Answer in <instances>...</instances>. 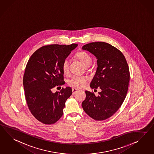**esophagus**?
Returning a JSON list of instances; mask_svg holds the SVG:
<instances>
[{"instance_id": "1", "label": "esophagus", "mask_w": 154, "mask_h": 154, "mask_svg": "<svg viewBox=\"0 0 154 154\" xmlns=\"http://www.w3.org/2000/svg\"><path fill=\"white\" fill-rule=\"evenodd\" d=\"M79 91V90L76 88H72V94L74 95L77 92Z\"/></svg>"}]
</instances>
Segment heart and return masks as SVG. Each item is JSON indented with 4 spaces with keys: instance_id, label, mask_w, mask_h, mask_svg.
I'll return each instance as SVG.
<instances>
[{
    "instance_id": "b5f03b06",
    "label": "heart",
    "mask_w": 154,
    "mask_h": 154,
    "mask_svg": "<svg viewBox=\"0 0 154 154\" xmlns=\"http://www.w3.org/2000/svg\"><path fill=\"white\" fill-rule=\"evenodd\" d=\"M76 57L82 63L83 65L86 67L90 66L91 65L92 60L91 57L89 54L85 51H81L77 53L75 55ZM63 72L66 75L69 72V63L68 59H65L62 63ZM87 77L84 76H75L72 77L68 81V84L72 88H83L85 86L87 81Z\"/></svg>"
}]
</instances>
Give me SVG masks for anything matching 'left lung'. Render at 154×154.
Segmentation results:
<instances>
[{
	"label": "left lung",
	"instance_id": "obj_1",
	"mask_svg": "<svg viewBox=\"0 0 154 154\" xmlns=\"http://www.w3.org/2000/svg\"><path fill=\"white\" fill-rule=\"evenodd\" d=\"M97 58V68L91 82V88H100L101 92L96 96L86 91V97L82 103L84 111L96 121H104L121 107L129 85V70L124 55L116 47L104 42H95L82 46Z\"/></svg>",
	"mask_w": 154,
	"mask_h": 154
}]
</instances>
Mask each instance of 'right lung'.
Segmentation results:
<instances>
[{"label": "right lung", "instance_id": "obj_1", "mask_svg": "<svg viewBox=\"0 0 154 154\" xmlns=\"http://www.w3.org/2000/svg\"><path fill=\"white\" fill-rule=\"evenodd\" d=\"M77 45L43 46L33 53L26 65L23 79L26 100L31 114L43 124L58 121L72 94L70 87L55 93L51 90L65 83L62 63Z\"/></svg>", "mask_w": 154, "mask_h": 154}]
</instances>
